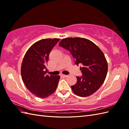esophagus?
Segmentation results:
<instances>
[{"instance_id": "esophagus-1", "label": "esophagus", "mask_w": 129, "mask_h": 129, "mask_svg": "<svg viewBox=\"0 0 129 129\" xmlns=\"http://www.w3.org/2000/svg\"><path fill=\"white\" fill-rule=\"evenodd\" d=\"M61 76L63 77H67L69 76V75H61Z\"/></svg>"}]
</instances>
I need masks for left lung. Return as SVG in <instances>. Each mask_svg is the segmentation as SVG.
<instances>
[{"mask_svg": "<svg viewBox=\"0 0 129 129\" xmlns=\"http://www.w3.org/2000/svg\"><path fill=\"white\" fill-rule=\"evenodd\" d=\"M59 46L69 51L75 64L81 65L82 76L71 86L73 92L85 97L93 94L102 85L107 74L108 64L103 53L92 41L79 37L64 38Z\"/></svg>", "mask_w": 129, "mask_h": 129, "instance_id": "1", "label": "left lung"}]
</instances>
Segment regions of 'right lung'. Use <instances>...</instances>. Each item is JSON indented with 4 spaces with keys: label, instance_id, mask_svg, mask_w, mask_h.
Returning <instances> with one entry per match:
<instances>
[{
    "label": "right lung",
    "instance_id": "obj_1",
    "mask_svg": "<svg viewBox=\"0 0 129 129\" xmlns=\"http://www.w3.org/2000/svg\"><path fill=\"white\" fill-rule=\"evenodd\" d=\"M59 38L43 39L34 43L27 51L22 62V79L32 93L41 98L53 94L56 90L59 76L47 75L49 55Z\"/></svg>",
    "mask_w": 129,
    "mask_h": 129
}]
</instances>
